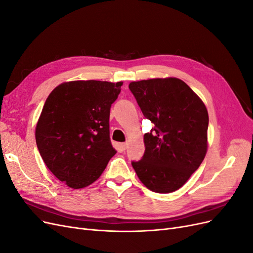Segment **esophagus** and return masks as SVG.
Listing matches in <instances>:
<instances>
[{"label":"esophagus","instance_id":"34e87169","mask_svg":"<svg viewBox=\"0 0 253 253\" xmlns=\"http://www.w3.org/2000/svg\"><path fill=\"white\" fill-rule=\"evenodd\" d=\"M121 148L124 149V150H126L127 148V142H122L121 143Z\"/></svg>","mask_w":253,"mask_h":253}]
</instances>
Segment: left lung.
Instances as JSON below:
<instances>
[{"instance_id": "obj_1", "label": "left lung", "mask_w": 253, "mask_h": 253, "mask_svg": "<svg viewBox=\"0 0 253 253\" xmlns=\"http://www.w3.org/2000/svg\"><path fill=\"white\" fill-rule=\"evenodd\" d=\"M128 88L143 116L155 126L143 136L142 158L132 166L153 192H174L206 156L208 111L201 98L177 78L131 82Z\"/></svg>"}]
</instances>
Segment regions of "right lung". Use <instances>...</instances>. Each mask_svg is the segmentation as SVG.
<instances>
[{"instance_id":"right-lung-1","label":"right lung","mask_w":253,"mask_h":253,"mask_svg":"<svg viewBox=\"0 0 253 253\" xmlns=\"http://www.w3.org/2000/svg\"><path fill=\"white\" fill-rule=\"evenodd\" d=\"M122 82L71 81L44 103L36 126L38 150L56 177L73 189L97 180L116 154L110 139V110Z\"/></svg>"}]
</instances>
